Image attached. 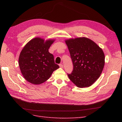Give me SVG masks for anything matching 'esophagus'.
Here are the masks:
<instances>
[{"label":"esophagus","mask_w":122,"mask_h":122,"mask_svg":"<svg viewBox=\"0 0 122 122\" xmlns=\"http://www.w3.org/2000/svg\"><path fill=\"white\" fill-rule=\"evenodd\" d=\"M59 66H60V68H63V64H59Z\"/></svg>","instance_id":"esophagus-1"}]
</instances>
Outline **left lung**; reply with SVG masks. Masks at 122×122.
Here are the masks:
<instances>
[{
    "mask_svg": "<svg viewBox=\"0 0 122 122\" xmlns=\"http://www.w3.org/2000/svg\"><path fill=\"white\" fill-rule=\"evenodd\" d=\"M73 65L70 80L80 88L90 86L100 77L105 64V55L97 43L86 37L65 40Z\"/></svg>",
    "mask_w": 122,
    "mask_h": 122,
    "instance_id": "1",
    "label": "left lung"
}]
</instances>
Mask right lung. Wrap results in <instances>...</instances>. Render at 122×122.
Returning a JSON list of instances; mask_svg holds the SVG:
<instances>
[{
    "label": "right lung",
    "instance_id": "add662e5",
    "mask_svg": "<svg viewBox=\"0 0 122 122\" xmlns=\"http://www.w3.org/2000/svg\"><path fill=\"white\" fill-rule=\"evenodd\" d=\"M55 39L36 37L30 40L20 53L18 62L22 75L31 83L40 84L48 80L59 66L49 52Z\"/></svg>",
    "mask_w": 122,
    "mask_h": 122
}]
</instances>
